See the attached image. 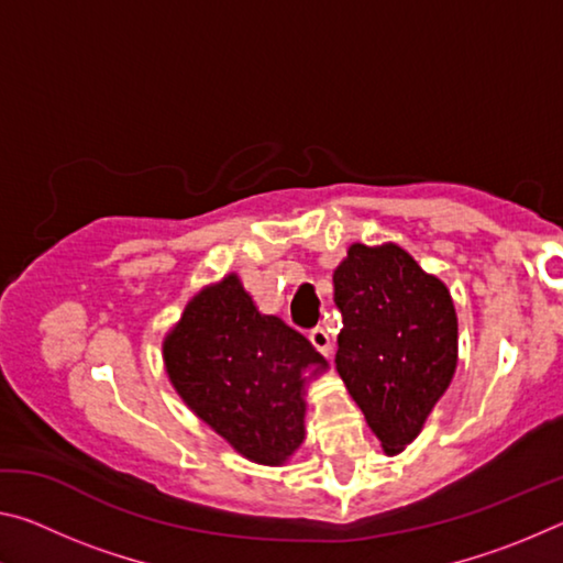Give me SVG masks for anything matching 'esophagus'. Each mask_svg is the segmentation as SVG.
<instances>
[{
    "label": "esophagus",
    "instance_id": "34e87169",
    "mask_svg": "<svg viewBox=\"0 0 563 563\" xmlns=\"http://www.w3.org/2000/svg\"><path fill=\"white\" fill-rule=\"evenodd\" d=\"M308 340L312 342V347H316L318 352H322V355H330V335H328V330L325 328H312L310 332H308Z\"/></svg>",
    "mask_w": 563,
    "mask_h": 563
}]
</instances>
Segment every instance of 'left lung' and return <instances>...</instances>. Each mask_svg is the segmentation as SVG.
<instances>
[{"label":"left lung","mask_w":563,"mask_h":563,"mask_svg":"<svg viewBox=\"0 0 563 563\" xmlns=\"http://www.w3.org/2000/svg\"><path fill=\"white\" fill-rule=\"evenodd\" d=\"M335 365L387 454L405 450L450 387L456 316L446 285L399 245L355 243L335 271Z\"/></svg>","instance_id":"obj_1"}]
</instances>
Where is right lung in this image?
Instances as JSON below:
<instances>
[{
    "label": "right lung",
    "instance_id": "obj_1",
    "mask_svg": "<svg viewBox=\"0 0 563 563\" xmlns=\"http://www.w3.org/2000/svg\"><path fill=\"white\" fill-rule=\"evenodd\" d=\"M166 369L194 412L238 452L280 464L302 442L300 369L316 347L280 318L261 316L235 275L203 290L164 342Z\"/></svg>",
    "mask_w": 563,
    "mask_h": 563
}]
</instances>
